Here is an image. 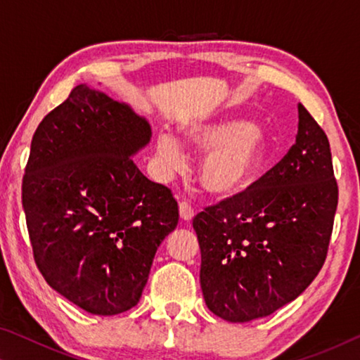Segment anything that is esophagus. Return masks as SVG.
I'll list each match as a JSON object with an SVG mask.
<instances>
[{"label": "esophagus", "instance_id": "esophagus-1", "mask_svg": "<svg viewBox=\"0 0 360 360\" xmlns=\"http://www.w3.org/2000/svg\"><path fill=\"white\" fill-rule=\"evenodd\" d=\"M179 214H181V219H184V221H192V217L195 216V210L192 208V205L188 202H181L179 203Z\"/></svg>", "mask_w": 360, "mask_h": 360}]
</instances>
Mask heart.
Instances as JSON below:
<instances>
[{"instance_id":"1","label":"heart","mask_w":360,"mask_h":360,"mask_svg":"<svg viewBox=\"0 0 360 360\" xmlns=\"http://www.w3.org/2000/svg\"><path fill=\"white\" fill-rule=\"evenodd\" d=\"M184 136L195 148L208 152L200 168V184L219 200L246 195L270 160L264 130L240 119L197 122L187 127ZM157 157L163 173L178 172L184 165V149L172 133L163 131L157 136Z\"/></svg>"}]
</instances>
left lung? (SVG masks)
<instances>
[{
	"label": "left lung",
	"mask_w": 360,
	"mask_h": 360,
	"mask_svg": "<svg viewBox=\"0 0 360 360\" xmlns=\"http://www.w3.org/2000/svg\"><path fill=\"white\" fill-rule=\"evenodd\" d=\"M338 205L330 144L298 105L295 144L246 195L193 217L205 302L248 322L295 300L324 265Z\"/></svg>",
	"instance_id": "left-lung-1"
}]
</instances>
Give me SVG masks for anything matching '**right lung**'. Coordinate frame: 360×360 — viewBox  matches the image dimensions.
<instances>
[{
	"label": "right lung",
	"instance_id": "right-lung-1",
	"mask_svg": "<svg viewBox=\"0 0 360 360\" xmlns=\"http://www.w3.org/2000/svg\"><path fill=\"white\" fill-rule=\"evenodd\" d=\"M150 125L85 84L36 129L22 182L33 257L47 284L92 314L129 311L179 221L167 186L131 155Z\"/></svg>",
	"mask_w": 360,
	"mask_h": 360
}]
</instances>
